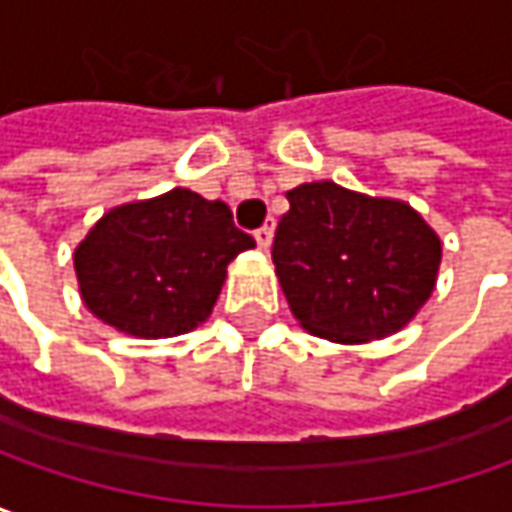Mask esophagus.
<instances>
[{
    "mask_svg": "<svg viewBox=\"0 0 512 512\" xmlns=\"http://www.w3.org/2000/svg\"><path fill=\"white\" fill-rule=\"evenodd\" d=\"M272 235H274V226H272V223H263V226H260V229H257V232H255L257 246H260L263 252H266V249L272 246Z\"/></svg>",
    "mask_w": 512,
    "mask_h": 512,
    "instance_id": "1",
    "label": "esophagus"
}]
</instances>
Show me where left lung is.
<instances>
[{"mask_svg": "<svg viewBox=\"0 0 512 512\" xmlns=\"http://www.w3.org/2000/svg\"><path fill=\"white\" fill-rule=\"evenodd\" d=\"M272 260L300 326L337 343H368L405 326L431 297L442 243L408 203L334 181L286 192Z\"/></svg>", "mask_w": 512, "mask_h": 512, "instance_id": "obj_1", "label": "left lung"}]
</instances>
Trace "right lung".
<instances>
[{
    "mask_svg": "<svg viewBox=\"0 0 512 512\" xmlns=\"http://www.w3.org/2000/svg\"><path fill=\"white\" fill-rule=\"evenodd\" d=\"M255 238L223 201L172 189L110 209L81 240L73 263L84 306L133 337H175L201 326L226 266Z\"/></svg>",
    "mask_w": 512,
    "mask_h": 512,
    "instance_id": "obj_1",
    "label": "right lung"
}]
</instances>
